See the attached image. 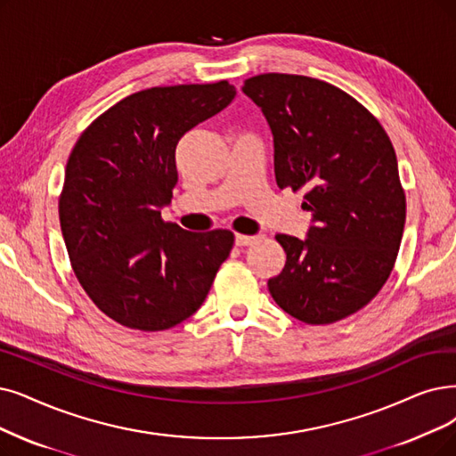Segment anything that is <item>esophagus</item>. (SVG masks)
Masks as SVG:
<instances>
[{
  "mask_svg": "<svg viewBox=\"0 0 456 456\" xmlns=\"http://www.w3.org/2000/svg\"><path fill=\"white\" fill-rule=\"evenodd\" d=\"M260 238L258 235H245V233H238L235 235V245L238 247H248L252 243H256Z\"/></svg>",
  "mask_w": 456,
  "mask_h": 456,
  "instance_id": "1",
  "label": "esophagus"
}]
</instances>
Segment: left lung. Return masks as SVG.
I'll return each mask as SVG.
<instances>
[{
	"mask_svg": "<svg viewBox=\"0 0 456 456\" xmlns=\"http://www.w3.org/2000/svg\"><path fill=\"white\" fill-rule=\"evenodd\" d=\"M275 145L281 189H305L313 213L306 240L277 233L286 252L267 281L284 313L311 325L369 305L389 279L406 223V196L384 126L346 91L301 75L245 80Z\"/></svg>",
	"mask_w": 456,
	"mask_h": 456,
	"instance_id": "obj_1",
	"label": "left lung"
}]
</instances>
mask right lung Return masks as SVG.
<instances>
[{
	"mask_svg": "<svg viewBox=\"0 0 456 456\" xmlns=\"http://www.w3.org/2000/svg\"><path fill=\"white\" fill-rule=\"evenodd\" d=\"M235 87H150L116 102L72 148L60 224L72 271L99 311L138 331L192 316L230 256L233 233L165 223L177 183L175 145L232 102Z\"/></svg>",
	"mask_w": 456,
	"mask_h": 456,
	"instance_id": "add662e5",
	"label": "right lung"
}]
</instances>
